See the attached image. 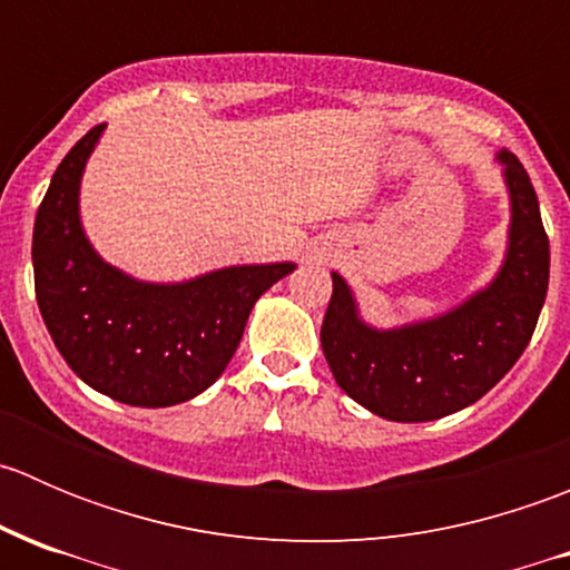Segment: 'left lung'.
Wrapping results in <instances>:
<instances>
[{
  "label": "left lung",
  "instance_id": "obj_1",
  "mask_svg": "<svg viewBox=\"0 0 570 570\" xmlns=\"http://www.w3.org/2000/svg\"><path fill=\"white\" fill-rule=\"evenodd\" d=\"M510 189V243L491 286L435 320L377 331L358 317L353 292L333 273L322 353L338 386L392 422H433L491 392L530 344L546 289L549 237L524 165L499 151Z\"/></svg>",
  "mask_w": 570,
  "mask_h": 570
}]
</instances>
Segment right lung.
Listing matches in <instances>:
<instances>
[{
  "label": "right lung",
  "instance_id": "right-lung-1",
  "mask_svg": "<svg viewBox=\"0 0 570 570\" xmlns=\"http://www.w3.org/2000/svg\"><path fill=\"white\" fill-rule=\"evenodd\" d=\"M105 124L51 176L32 232L40 317L66 364L96 392L168 407L209 389L239 347L253 303L292 262L215 269L184 284H146L109 267L79 223V181Z\"/></svg>",
  "mask_w": 570,
  "mask_h": 570
}]
</instances>
